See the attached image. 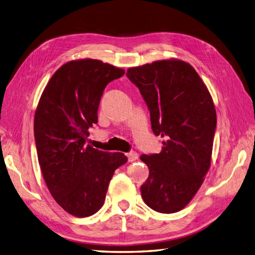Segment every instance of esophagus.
Wrapping results in <instances>:
<instances>
[{"label": "esophagus", "instance_id": "esophagus-1", "mask_svg": "<svg viewBox=\"0 0 255 255\" xmlns=\"http://www.w3.org/2000/svg\"><path fill=\"white\" fill-rule=\"evenodd\" d=\"M127 157H128V160H129V161H134V160L138 159V153H135V152H129V153L127 154Z\"/></svg>", "mask_w": 255, "mask_h": 255}]
</instances>
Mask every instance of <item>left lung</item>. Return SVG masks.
<instances>
[{"instance_id": "left-lung-1", "label": "left lung", "mask_w": 255, "mask_h": 255, "mask_svg": "<svg viewBox=\"0 0 255 255\" xmlns=\"http://www.w3.org/2000/svg\"><path fill=\"white\" fill-rule=\"evenodd\" d=\"M126 75L147 104L154 133L166 138L159 154L140 156L149 170L142 198L157 212H178L198 192L211 165L212 97L192 65L174 58L129 68Z\"/></svg>"}]
</instances>
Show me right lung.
Instances as JSON below:
<instances>
[{
  "mask_svg": "<svg viewBox=\"0 0 255 255\" xmlns=\"http://www.w3.org/2000/svg\"><path fill=\"white\" fill-rule=\"evenodd\" d=\"M125 70L101 60H71L45 87L34 115V138L43 178L56 202L77 218L103 206L114 171L126 164L123 153L86 144L98 123V108L107 85Z\"/></svg>",
  "mask_w": 255,
  "mask_h": 255,
  "instance_id": "1",
  "label": "right lung"
}]
</instances>
